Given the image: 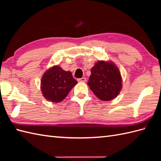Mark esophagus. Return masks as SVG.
I'll list each match as a JSON object with an SVG mask.
<instances>
[{
    "instance_id": "obj_1",
    "label": "esophagus",
    "mask_w": 161,
    "mask_h": 161,
    "mask_svg": "<svg viewBox=\"0 0 161 161\" xmlns=\"http://www.w3.org/2000/svg\"><path fill=\"white\" fill-rule=\"evenodd\" d=\"M77 81H80V82H85V81H86V79L85 77H81V78L78 79Z\"/></svg>"
}]
</instances>
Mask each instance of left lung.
Segmentation results:
<instances>
[{
  "label": "left lung",
  "instance_id": "1",
  "mask_svg": "<svg viewBox=\"0 0 161 161\" xmlns=\"http://www.w3.org/2000/svg\"><path fill=\"white\" fill-rule=\"evenodd\" d=\"M87 84L95 96L109 101L119 95L122 89V77L118 68L112 61H98L91 70Z\"/></svg>",
  "mask_w": 161,
  "mask_h": 161
}]
</instances>
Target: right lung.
Segmentation results:
<instances>
[{
    "mask_svg": "<svg viewBox=\"0 0 161 161\" xmlns=\"http://www.w3.org/2000/svg\"><path fill=\"white\" fill-rule=\"evenodd\" d=\"M77 84L71 72L64 70L59 66H54L42 76L41 90L47 100L58 103L66 98Z\"/></svg>",
    "mask_w": 161,
    "mask_h": 161,
    "instance_id": "obj_1",
    "label": "right lung"
}]
</instances>
